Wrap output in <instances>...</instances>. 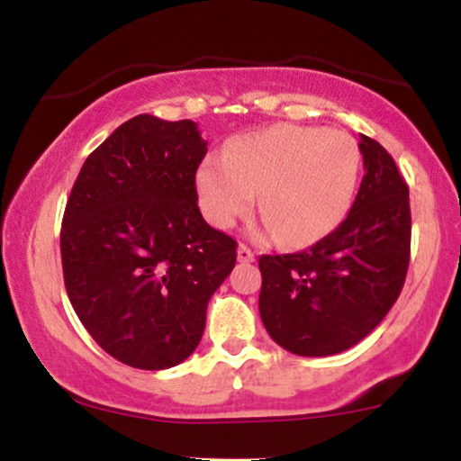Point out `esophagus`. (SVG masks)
<instances>
[{"mask_svg":"<svg viewBox=\"0 0 461 461\" xmlns=\"http://www.w3.org/2000/svg\"><path fill=\"white\" fill-rule=\"evenodd\" d=\"M253 260H256V253H253L247 245H238V262H253Z\"/></svg>","mask_w":461,"mask_h":461,"instance_id":"1","label":"esophagus"}]
</instances>
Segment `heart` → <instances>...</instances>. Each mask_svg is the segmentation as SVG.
<instances>
[{
  "mask_svg": "<svg viewBox=\"0 0 461 461\" xmlns=\"http://www.w3.org/2000/svg\"><path fill=\"white\" fill-rule=\"evenodd\" d=\"M359 177V149L338 130L277 123L242 134L205 158L199 203L210 223L230 230L258 203L264 231L290 247L321 240L340 225Z\"/></svg>",
  "mask_w": 461,
  "mask_h": 461,
  "instance_id": "1",
  "label": "heart"
}]
</instances>
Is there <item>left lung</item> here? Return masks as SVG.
<instances>
[{
	"label": "left lung",
	"instance_id": "left-lung-1",
	"mask_svg": "<svg viewBox=\"0 0 461 461\" xmlns=\"http://www.w3.org/2000/svg\"><path fill=\"white\" fill-rule=\"evenodd\" d=\"M364 177L351 212L299 253L262 256L260 316L268 336L294 356L347 351L399 299L410 264V190L388 151L359 136Z\"/></svg>",
	"mask_w": 461,
	"mask_h": 461
}]
</instances>
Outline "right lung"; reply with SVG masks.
I'll list each match as a JSON object with an SVG mask.
<instances>
[{"mask_svg": "<svg viewBox=\"0 0 461 461\" xmlns=\"http://www.w3.org/2000/svg\"><path fill=\"white\" fill-rule=\"evenodd\" d=\"M208 153L194 121L139 114L84 162L60 230L65 288L93 340L162 370L199 345L236 240L203 221L194 176Z\"/></svg>", "mask_w": 461, "mask_h": 461, "instance_id": "obj_1", "label": "right lung"}]
</instances>
